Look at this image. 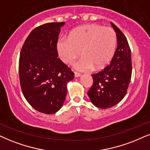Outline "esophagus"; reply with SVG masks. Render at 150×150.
<instances>
[{"instance_id": "esophagus-1", "label": "esophagus", "mask_w": 150, "mask_h": 150, "mask_svg": "<svg viewBox=\"0 0 150 150\" xmlns=\"http://www.w3.org/2000/svg\"><path fill=\"white\" fill-rule=\"evenodd\" d=\"M81 76V74L79 73H77V72H75V77H78Z\"/></svg>"}]
</instances>
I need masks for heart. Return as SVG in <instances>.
I'll return each mask as SVG.
<instances>
[{
  "label": "heart",
  "instance_id": "heart-1",
  "mask_svg": "<svg viewBox=\"0 0 150 150\" xmlns=\"http://www.w3.org/2000/svg\"><path fill=\"white\" fill-rule=\"evenodd\" d=\"M117 36L111 28L88 24L73 30L69 38L62 37L57 44L62 61L71 64L80 53L83 56L74 64L75 69L88 71L105 67L112 59Z\"/></svg>",
  "mask_w": 150,
  "mask_h": 150
}]
</instances>
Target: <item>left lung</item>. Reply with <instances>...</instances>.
Returning <instances> with one entry per match:
<instances>
[{
    "instance_id": "left-lung-1",
    "label": "left lung",
    "mask_w": 150,
    "mask_h": 150,
    "mask_svg": "<svg viewBox=\"0 0 150 150\" xmlns=\"http://www.w3.org/2000/svg\"><path fill=\"white\" fill-rule=\"evenodd\" d=\"M116 33L117 48L109 65L99 73L92 75L93 84L88 96L93 105L108 109L118 104L127 93L132 77L131 50L125 36L111 22Z\"/></svg>"
}]
</instances>
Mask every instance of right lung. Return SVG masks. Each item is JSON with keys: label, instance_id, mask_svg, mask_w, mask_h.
I'll return each mask as SVG.
<instances>
[{"label": "right lung", "instance_id": "add662e5", "mask_svg": "<svg viewBox=\"0 0 150 150\" xmlns=\"http://www.w3.org/2000/svg\"><path fill=\"white\" fill-rule=\"evenodd\" d=\"M65 22L48 23L28 35L20 53L19 79L25 98L41 113L52 114L61 109L67 83L74 73L57 58V43Z\"/></svg>", "mask_w": 150, "mask_h": 150}]
</instances>
